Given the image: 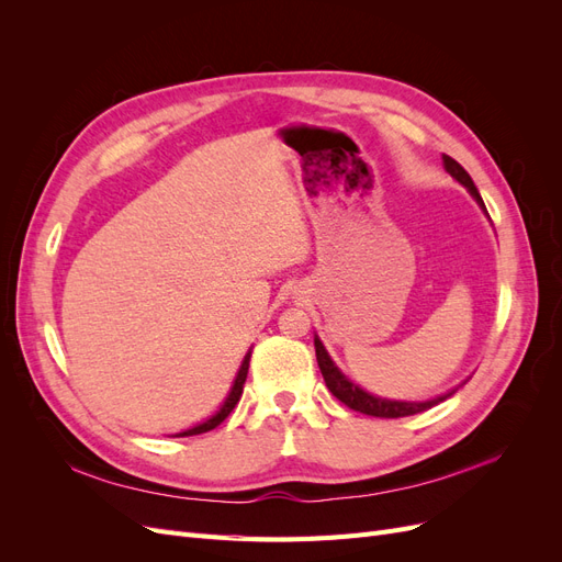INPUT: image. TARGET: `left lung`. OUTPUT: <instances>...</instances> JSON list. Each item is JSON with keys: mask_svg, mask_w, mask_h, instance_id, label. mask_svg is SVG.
Listing matches in <instances>:
<instances>
[{"mask_svg": "<svg viewBox=\"0 0 562 562\" xmlns=\"http://www.w3.org/2000/svg\"><path fill=\"white\" fill-rule=\"evenodd\" d=\"M443 164H446V171L457 180L462 182L467 190L471 192V196L479 201V206L485 211V203L479 194V190H475V184L471 180V176L464 171L462 166H459L452 157L443 155ZM314 347H316V361H318V368H321V375L323 380H326V386L330 389V394L342 401L347 407H351V411L356 413H363V415H370V417H386V419H396V417H407V415H417V413H424L429 411V407L438 405L440 401H446L448 396H452L454 391H448V394L438 396V398H431V401H422V403H411V401H389V398H380V396H372L368 394V391H363L359 384H353L351 380H347L342 372H339V368L333 363V359L328 356L326 347H323V342L318 337H314Z\"/></svg>", "mask_w": 562, "mask_h": 562, "instance_id": "1", "label": "left lung"}]
</instances>
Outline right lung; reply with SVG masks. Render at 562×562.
<instances>
[{"mask_svg": "<svg viewBox=\"0 0 562 562\" xmlns=\"http://www.w3.org/2000/svg\"><path fill=\"white\" fill-rule=\"evenodd\" d=\"M248 366H250V351L244 356L241 368H239V372H236V380H234V384H232V391H229V396L225 398L223 407H220V411H217L211 419L201 422V424H196V427L187 429V431H180L178 436H199V434H206V431L215 429L217 424H223V422L227 419V415L234 411V405L239 403L241 394H244V384H246V375H248Z\"/></svg>", "mask_w": 562, "mask_h": 562, "instance_id": "1", "label": "right lung"}]
</instances>
